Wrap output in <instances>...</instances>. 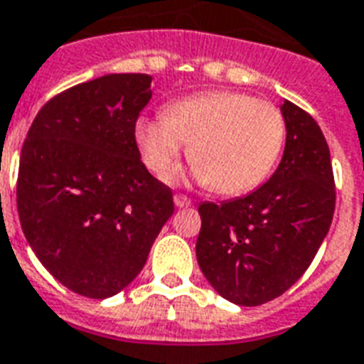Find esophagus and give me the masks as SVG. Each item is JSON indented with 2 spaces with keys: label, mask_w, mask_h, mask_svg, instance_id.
Listing matches in <instances>:
<instances>
[{
  "label": "esophagus",
  "mask_w": 364,
  "mask_h": 364,
  "mask_svg": "<svg viewBox=\"0 0 364 364\" xmlns=\"http://www.w3.org/2000/svg\"><path fill=\"white\" fill-rule=\"evenodd\" d=\"M173 204H176L177 208H188L193 202H191V198H187V196H183V194H176V196H173Z\"/></svg>",
  "instance_id": "esophagus-1"
}]
</instances>
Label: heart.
<instances>
[{
	"label": "heart",
	"instance_id": "1",
	"mask_svg": "<svg viewBox=\"0 0 364 364\" xmlns=\"http://www.w3.org/2000/svg\"><path fill=\"white\" fill-rule=\"evenodd\" d=\"M284 139L281 110L238 91L187 97L166 116H143L135 124V143L154 176H170L188 145L194 179L221 194L259 187L279 162Z\"/></svg>",
	"mask_w": 364,
	"mask_h": 364
}]
</instances>
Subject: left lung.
<instances>
[{
  "label": "left lung",
  "instance_id": "1",
  "mask_svg": "<svg viewBox=\"0 0 364 364\" xmlns=\"http://www.w3.org/2000/svg\"><path fill=\"white\" fill-rule=\"evenodd\" d=\"M287 145L269 181L221 204L202 202L196 259L221 298L262 305L279 298L311 265L332 223L336 191L321 127L284 101Z\"/></svg>",
  "mask_w": 364,
  "mask_h": 364
}]
</instances>
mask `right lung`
<instances>
[{"instance_id":"1","label":"right lung","mask_w":364,"mask_h":364,"mask_svg":"<svg viewBox=\"0 0 364 364\" xmlns=\"http://www.w3.org/2000/svg\"><path fill=\"white\" fill-rule=\"evenodd\" d=\"M149 74H107L46 102L22 145L16 208L30 248L68 290L122 292L173 213L170 187L149 173L135 122Z\"/></svg>"}]
</instances>
